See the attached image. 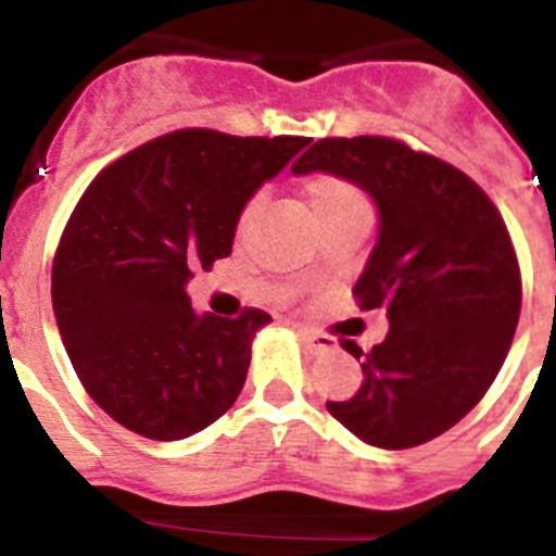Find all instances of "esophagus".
<instances>
[{"label": "esophagus", "mask_w": 556, "mask_h": 556, "mask_svg": "<svg viewBox=\"0 0 556 556\" xmlns=\"http://www.w3.org/2000/svg\"><path fill=\"white\" fill-rule=\"evenodd\" d=\"M299 336H302V341H305L307 350H311L313 355H327V352H336V338L325 336V332L311 330V327H302V330H299Z\"/></svg>", "instance_id": "obj_1"}]
</instances>
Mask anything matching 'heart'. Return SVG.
<instances>
[{"label": "heart", "instance_id": "obj_1", "mask_svg": "<svg viewBox=\"0 0 556 556\" xmlns=\"http://www.w3.org/2000/svg\"><path fill=\"white\" fill-rule=\"evenodd\" d=\"M305 195L311 204L313 218L325 220L332 215H346V212H369L364 192L358 187L332 173H316L305 181ZM263 210V195H251L238 215V231L249 229V224Z\"/></svg>", "mask_w": 556, "mask_h": 556}]
</instances>
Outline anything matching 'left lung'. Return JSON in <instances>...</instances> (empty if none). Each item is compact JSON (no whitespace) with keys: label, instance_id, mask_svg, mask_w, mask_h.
Returning a JSON list of instances; mask_svg holds the SVG:
<instances>
[{"label":"left lung","instance_id":"8db88e82","mask_svg":"<svg viewBox=\"0 0 556 556\" xmlns=\"http://www.w3.org/2000/svg\"><path fill=\"white\" fill-rule=\"evenodd\" d=\"M293 176L332 173L378 206V243L352 293L383 307L389 336L361 361V389L327 412L361 442L405 451L431 442L484 397L520 316L509 231L476 181L386 137L318 139Z\"/></svg>","mask_w":556,"mask_h":556}]
</instances>
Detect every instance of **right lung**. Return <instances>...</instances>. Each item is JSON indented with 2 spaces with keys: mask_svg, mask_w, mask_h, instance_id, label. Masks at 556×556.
I'll return each mask as SVG.
<instances>
[{
  "mask_svg": "<svg viewBox=\"0 0 556 556\" xmlns=\"http://www.w3.org/2000/svg\"><path fill=\"white\" fill-rule=\"evenodd\" d=\"M307 142L187 128L125 153L77 201L52 311L77 378L114 422L176 442L235 405L271 316L198 313L187 282L229 257L245 201Z\"/></svg>",
  "mask_w": 556,
  "mask_h": 556,
  "instance_id": "add662e5",
  "label": "right lung"
}]
</instances>
